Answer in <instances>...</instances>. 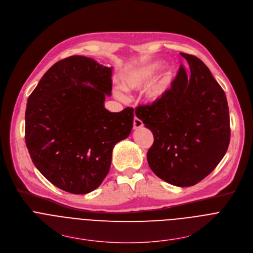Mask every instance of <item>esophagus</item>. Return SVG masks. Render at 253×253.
I'll use <instances>...</instances> for the list:
<instances>
[{"label":"esophagus","instance_id":"esophagus-1","mask_svg":"<svg viewBox=\"0 0 253 253\" xmlns=\"http://www.w3.org/2000/svg\"><path fill=\"white\" fill-rule=\"evenodd\" d=\"M142 126H143V122L140 119H138L137 117H135L134 120H133V127H134V129H139Z\"/></svg>","mask_w":253,"mask_h":253}]
</instances>
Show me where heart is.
<instances>
[{
	"mask_svg": "<svg viewBox=\"0 0 253 253\" xmlns=\"http://www.w3.org/2000/svg\"><path fill=\"white\" fill-rule=\"evenodd\" d=\"M163 66V62L153 61L149 62L137 67H134L128 71H126L122 75V85L124 90L126 91H134L139 90L144 87L145 84L152 77L161 69ZM172 78V69L167 68L162 74L157 76L151 80L143 91V95L147 101L155 102L162 98L169 88L170 82ZM114 94L119 99H125L124 91L117 87L114 90Z\"/></svg>",
	"mask_w": 253,
	"mask_h": 253,
	"instance_id": "obj_1",
	"label": "heart"
}]
</instances>
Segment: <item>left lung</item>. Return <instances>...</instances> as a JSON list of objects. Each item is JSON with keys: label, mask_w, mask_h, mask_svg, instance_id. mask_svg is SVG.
I'll return each mask as SVG.
<instances>
[{"label": "left lung", "mask_w": 253, "mask_h": 253, "mask_svg": "<svg viewBox=\"0 0 253 253\" xmlns=\"http://www.w3.org/2000/svg\"><path fill=\"white\" fill-rule=\"evenodd\" d=\"M190 66H180L171 87L150 105L138 106L136 116L154 135L147 153L154 174L177 187H191L209 176L225 155L229 111L225 93L208 66L181 52Z\"/></svg>", "instance_id": "8db88e82"}]
</instances>
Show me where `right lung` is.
<instances>
[{
	"label": "right lung",
	"mask_w": 253,
	"mask_h": 253,
	"mask_svg": "<svg viewBox=\"0 0 253 253\" xmlns=\"http://www.w3.org/2000/svg\"><path fill=\"white\" fill-rule=\"evenodd\" d=\"M112 68L73 55L54 63L28 98L26 145L37 169L52 185L83 195L107 176L116 143L133 127L134 109L109 112Z\"/></svg>",
	"instance_id": "obj_1"
}]
</instances>
